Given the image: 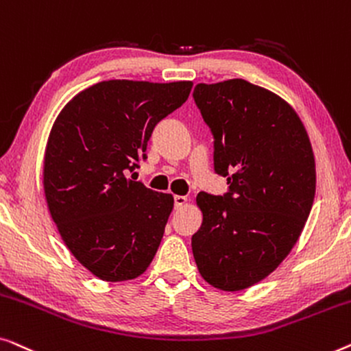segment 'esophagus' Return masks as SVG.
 <instances>
[{"label":"esophagus","instance_id":"34e87169","mask_svg":"<svg viewBox=\"0 0 351 351\" xmlns=\"http://www.w3.org/2000/svg\"><path fill=\"white\" fill-rule=\"evenodd\" d=\"M187 204V197L186 195H175V208H181Z\"/></svg>","mask_w":351,"mask_h":351}]
</instances>
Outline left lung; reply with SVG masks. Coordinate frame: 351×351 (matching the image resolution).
Returning <instances> with one entry per match:
<instances>
[{"mask_svg": "<svg viewBox=\"0 0 351 351\" xmlns=\"http://www.w3.org/2000/svg\"><path fill=\"white\" fill-rule=\"evenodd\" d=\"M194 100L215 136V171L229 192H199L192 253L206 283L234 293L269 276L294 248L312 210L317 169L293 106L245 79L197 84Z\"/></svg>", "mask_w": 351, "mask_h": 351, "instance_id": "obj_1", "label": "left lung"}]
</instances>
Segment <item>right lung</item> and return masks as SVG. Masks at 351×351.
I'll use <instances>...</instances> for the list:
<instances>
[{"mask_svg":"<svg viewBox=\"0 0 351 351\" xmlns=\"http://www.w3.org/2000/svg\"><path fill=\"white\" fill-rule=\"evenodd\" d=\"M191 88V81H103L73 97L53 122L43 165L47 208L63 243L97 278L133 280L154 259L173 195L125 173L146 159L157 122Z\"/></svg>","mask_w":351,"mask_h":351,"instance_id":"1","label":"right lung"}]
</instances>
